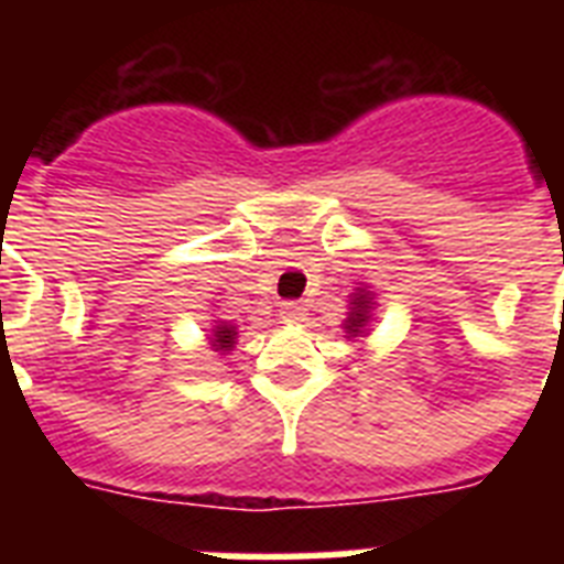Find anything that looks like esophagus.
Returning <instances> with one entry per match:
<instances>
[{"mask_svg": "<svg viewBox=\"0 0 564 564\" xmlns=\"http://www.w3.org/2000/svg\"><path fill=\"white\" fill-rule=\"evenodd\" d=\"M281 318L283 322H290V325H299V322H304V318H307V307H304L301 301H283Z\"/></svg>", "mask_w": 564, "mask_h": 564, "instance_id": "1", "label": "esophagus"}]
</instances>
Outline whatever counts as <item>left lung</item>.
<instances>
[{
	"label": "left lung",
	"mask_w": 564,
	"mask_h": 564,
	"mask_svg": "<svg viewBox=\"0 0 564 564\" xmlns=\"http://www.w3.org/2000/svg\"><path fill=\"white\" fill-rule=\"evenodd\" d=\"M354 304H357V307H354L351 318H348V325H345L348 327V334H357V330H360V325L366 322V307H369V301L357 299Z\"/></svg>",
	"instance_id": "left-lung-1"
}]
</instances>
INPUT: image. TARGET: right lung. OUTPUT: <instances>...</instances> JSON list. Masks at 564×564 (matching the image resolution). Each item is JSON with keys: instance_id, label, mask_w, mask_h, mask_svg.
Instances as JSON below:
<instances>
[{"instance_id": "add662e5", "label": "right lung", "mask_w": 564, "mask_h": 564, "mask_svg": "<svg viewBox=\"0 0 564 564\" xmlns=\"http://www.w3.org/2000/svg\"><path fill=\"white\" fill-rule=\"evenodd\" d=\"M234 336H237V330L228 325H219L216 327V334H213V345L216 348H221V351H230L234 348Z\"/></svg>"}]
</instances>
